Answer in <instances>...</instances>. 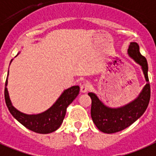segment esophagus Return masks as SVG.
<instances>
[{"label": "esophagus", "instance_id": "34e87169", "mask_svg": "<svg viewBox=\"0 0 156 156\" xmlns=\"http://www.w3.org/2000/svg\"><path fill=\"white\" fill-rule=\"evenodd\" d=\"M90 84L89 82H84L83 84L81 86V92L82 93H86L88 92L90 89Z\"/></svg>", "mask_w": 156, "mask_h": 156}]
</instances>
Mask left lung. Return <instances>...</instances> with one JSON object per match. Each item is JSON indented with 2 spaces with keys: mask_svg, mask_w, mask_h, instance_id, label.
<instances>
[{
  "mask_svg": "<svg viewBox=\"0 0 156 156\" xmlns=\"http://www.w3.org/2000/svg\"><path fill=\"white\" fill-rule=\"evenodd\" d=\"M128 53L142 67L147 84L143 89L138 98L125 106L111 108L105 106L98 97L93 93H89L92 100L91 117L98 129L105 133H115L133 125L142 116L148 106L151 98V87L149 83L148 66L147 59L140 52V47L136 43H131Z\"/></svg>",
  "mask_w": 156,
  "mask_h": 156,
  "instance_id": "1",
  "label": "left lung"
}]
</instances>
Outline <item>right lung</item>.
Returning <instances> with one entry per match:
<instances>
[{
	"instance_id": "obj_1",
	"label": "right lung",
	"mask_w": 156,
	"mask_h": 156,
	"mask_svg": "<svg viewBox=\"0 0 156 156\" xmlns=\"http://www.w3.org/2000/svg\"><path fill=\"white\" fill-rule=\"evenodd\" d=\"M7 79L8 77L5 82V99L10 113L27 129L41 134L51 133L59 128L65 117L68 105L75 99L80 90L78 86H72L64 90V92L61 94L56 102L49 109L40 114L27 115L20 112L12 105L6 88L8 83Z\"/></svg>"
}]
</instances>
